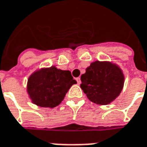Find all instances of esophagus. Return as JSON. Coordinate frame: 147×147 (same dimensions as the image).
Masks as SVG:
<instances>
[{
    "label": "esophagus",
    "mask_w": 147,
    "mask_h": 147,
    "mask_svg": "<svg viewBox=\"0 0 147 147\" xmlns=\"http://www.w3.org/2000/svg\"><path fill=\"white\" fill-rule=\"evenodd\" d=\"M76 80H77V84H80V83H81V81H80V77H77V78H76Z\"/></svg>",
    "instance_id": "34e87169"
}]
</instances>
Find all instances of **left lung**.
<instances>
[{
	"instance_id": "1",
	"label": "left lung",
	"mask_w": 147,
	"mask_h": 147,
	"mask_svg": "<svg viewBox=\"0 0 147 147\" xmlns=\"http://www.w3.org/2000/svg\"><path fill=\"white\" fill-rule=\"evenodd\" d=\"M81 89L93 103L107 105L122 91L124 76L118 66L107 61H96L80 77Z\"/></svg>"
}]
</instances>
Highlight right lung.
I'll use <instances>...</instances> for the list:
<instances>
[{
  "mask_svg": "<svg viewBox=\"0 0 147 147\" xmlns=\"http://www.w3.org/2000/svg\"><path fill=\"white\" fill-rule=\"evenodd\" d=\"M69 70L57 69L54 66L42 68L30 75L27 80V93L33 103L41 107L53 108L63 100L73 84Z\"/></svg>",
  "mask_w": 147,
  "mask_h": 147,
  "instance_id": "add662e5",
  "label": "right lung"
}]
</instances>
